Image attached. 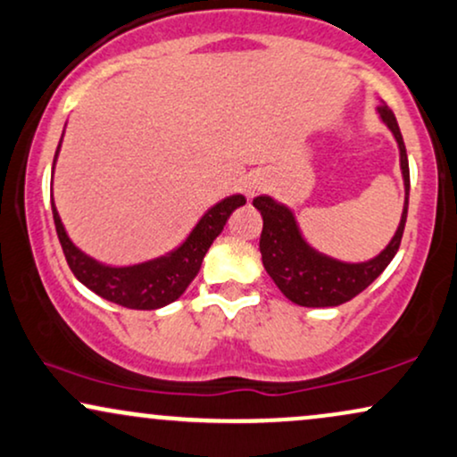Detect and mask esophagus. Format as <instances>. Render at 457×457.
<instances>
[{"label":"esophagus","mask_w":457,"mask_h":457,"mask_svg":"<svg viewBox=\"0 0 457 457\" xmlns=\"http://www.w3.org/2000/svg\"><path fill=\"white\" fill-rule=\"evenodd\" d=\"M263 189H266V180H263L260 174H253V176H249V179H246L245 191H246V195H249V197H255L257 194H262Z\"/></svg>","instance_id":"esophagus-1"}]
</instances>
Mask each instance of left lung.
<instances>
[{
	"mask_svg": "<svg viewBox=\"0 0 457 457\" xmlns=\"http://www.w3.org/2000/svg\"><path fill=\"white\" fill-rule=\"evenodd\" d=\"M378 117L394 134L400 148V170L404 179V208L400 217L398 229L394 238L378 255L366 262H340L337 257H329L326 253L306 243L302 236L298 221L294 212L285 204H278L270 195H260L253 200V206L262 212L263 229L260 238L262 262L266 272L285 298L294 304L309 306V309H326V306H338L361 294L368 285L389 266L403 240L406 211H409V159L403 134H400L398 120L386 104L378 106Z\"/></svg>",
	"mask_w": 457,
	"mask_h": 457,
	"instance_id": "8db88e82",
	"label": "left lung"
}]
</instances>
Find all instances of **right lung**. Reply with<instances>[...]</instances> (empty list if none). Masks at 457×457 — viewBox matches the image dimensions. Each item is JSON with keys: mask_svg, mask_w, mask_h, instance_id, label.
<instances>
[{"mask_svg": "<svg viewBox=\"0 0 457 457\" xmlns=\"http://www.w3.org/2000/svg\"><path fill=\"white\" fill-rule=\"evenodd\" d=\"M59 148H62V140H59L57 153H54L53 159V172ZM245 204V195L240 194L217 202L202 214V219L195 223V228L191 229L183 243L176 246L174 251L166 253V255L134 263V266H106V263H100L93 257L85 255L79 246L71 243L62 223V217L54 208V202L51 200L59 243H62L63 255L74 277L85 287L102 295L104 300L136 311H155L179 300L185 294V289L189 287V283L195 278V274L200 272L206 251L211 249L212 240L223 232V225L228 223L229 214Z\"/></svg>", "mask_w": 457, "mask_h": 457, "instance_id": "1", "label": "right lung"}]
</instances>
